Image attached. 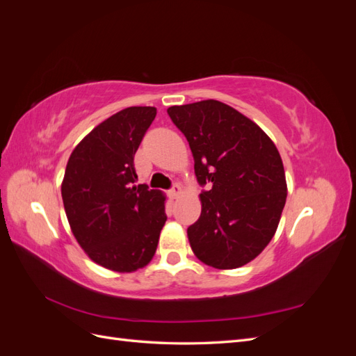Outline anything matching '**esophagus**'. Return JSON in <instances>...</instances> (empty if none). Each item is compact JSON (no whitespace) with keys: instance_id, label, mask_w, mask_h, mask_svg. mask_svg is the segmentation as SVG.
<instances>
[{"instance_id":"esophagus-1","label":"esophagus","mask_w":356,"mask_h":356,"mask_svg":"<svg viewBox=\"0 0 356 356\" xmlns=\"http://www.w3.org/2000/svg\"><path fill=\"white\" fill-rule=\"evenodd\" d=\"M181 193H182V190H181V187L178 186V184H175L174 187L170 188V196L174 197V199H177V197H179L181 196Z\"/></svg>"}]
</instances>
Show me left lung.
Listing matches in <instances>:
<instances>
[{
    "label": "left lung",
    "mask_w": 356,
    "mask_h": 356,
    "mask_svg": "<svg viewBox=\"0 0 356 356\" xmlns=\"http://www.w3.org/2000/svg\"><path fill=\"white\" fill-rule=\"evenodd\" d=\"M168 114L187 138L199 184L211 186L187 229L193 252L221 270L248 264L272 241L285 207L281 154L260 126L220 101L169 106Z\"/></svg>",
    "instance_id": "1"
}]
</instances>
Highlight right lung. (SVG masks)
<instances>
[{
	"label": "right lung",
	"mask_w": 356,
	"mask_h": 356,
	"mask_svg": "<svg viewBox=\"0 0 356 356\" xmlns=\"http://www.w3.org/2000/svg\"><path fill=\"white\" fill-rule=\"evenodd\" d=\"M157 110L129 106L108 117L74 148L62 181L72 234L90 260L131 273L147 266L166 222L160 190L135 186L134 157Z\"/></svg>",
	"instance_id": "right-lung-1"
}]
</instances>
